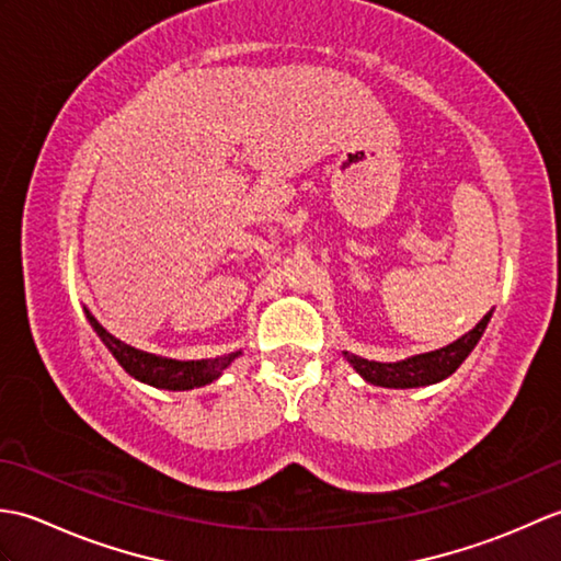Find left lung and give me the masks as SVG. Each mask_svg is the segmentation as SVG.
<instances>
[{
  "label": "left lung",
  "mask_w": 561,
  "mask_h": 561,
  "mask_svg": "<svg viewBox=\"0 0 561 561\" xmlns=\"http://www.w3.org/2000/svg\"><path fill=\"white\" fill-rule=\"evenodd\" d=\"M490 318H492V311L486 313L470 332H465L460 340L450 342L436 352L410 356V359L383 364V362L362 359V356L350 354V352H344V359L354 366V371L359 374L366 383L383 386V388L432 386V383H438V380L448 378L450 374H456V368L468 359V354L474 350V344L480 342L486 323H490Z\"/></svg>",
  "instance_id": "1"
}]
</instances>
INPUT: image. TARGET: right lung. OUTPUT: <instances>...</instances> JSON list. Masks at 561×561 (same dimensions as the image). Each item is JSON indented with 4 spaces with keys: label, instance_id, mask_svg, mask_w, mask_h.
I'll return each mask as SVG.
<instances>
[{
    "label": "right lung",
    "instance_id": "add662e5",
    "mask_svg": "<svg viewBox=\"0 0 561 561\" xmlns=\"http://www.w3.org/2000/svg\"><path fill=\"white\" fill-rule=\"evenodd\" d=\"M87 318H89L91 328L99 332V337L103 340L105 347L111 350L117 364H121L129 376L141 380V383L153 386V388H163V390L202 388V386L211 383V380H217L224 374V368L231 366L236 356L241 354V352H233V354L217 356V359H199V362L165 359V356L135 350V347H129V344L113 337L111 332L105 330L89 311H87Z\"/></svg>",
    "mask_w": 561,
    "mask_h": 561
}]
</instances>
